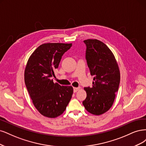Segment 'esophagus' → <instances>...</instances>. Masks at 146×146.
Instances as JSON below:
<instances>
[{"label":"esophagus","mask_w":146,"mask_h":146,"mask_svg":"<svg viewBox=\"0 0 146 146\" xmlns=\"http://www.w3.org/2000/svg\"><path fill=\"white\" fill-rule=\"evenodd\" d=\"M80 89H81V87H73V91L74 92H76L77 91L80 90Z\"/></svg>","instance_id":"esophagus-1"}]
</instances>
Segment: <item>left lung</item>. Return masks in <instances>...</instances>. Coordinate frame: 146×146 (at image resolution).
<instances>
[{"mask_svg":"<svg viewBox=\"0 0 146 146\" xmlns=\"http://www.w3.org/2000/svg\"><path fill=\"white\" fill-rule=\"evenodd\" d=\"M86 44V60L93 76L92 87H85L87 98L82 102L90 113L100 115L112 106L120 82V72L114 54L102 42L84 40Z\"/></svg>","mask_w":146,"mask_h":146,"instance_id":"left-lung-1","label":"left lung"}]
</instances>
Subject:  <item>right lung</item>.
<instances>
[{
	"instance_id": "1",
	"label": "right lung",
	"mask_w": 146,
	"mask_h": 146,
	"mask_svg": "<svg viewBox=\"0 0 146 146\" xmlns=\"http://www.w3.org/2000/svg\"><path fill=\"white\" fill-rule=\"evenodd\" d=\"M72 46V44H42L28 60L25 86L36 109L44 116L54 118L62 115L72 98V86H61L52 79L62 55Z\"/></svg>"
}]
</instances>
